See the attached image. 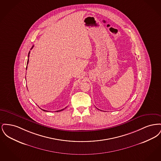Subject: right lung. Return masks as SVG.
<instances>
[{
    "label": "right lung",
    "mask_w": 161,
    "mask_h": 161,
    "mask_svg": "<svg viewBox=\"0 0 161 161\" xmlns=\"http://www.w3.org/2000/svg\"><path fill=\"white\" fill-rule=\"evenodd\" d=\"M32 47H33V46L32 47ZM32 48H31V49H32ZM30 52H29V53H28V58H29V57H30ZM28 61H29V60L28 59V61H27V64H28ZM26 69H27V66H26ZM25 78H26V77H25ZM66 108V107H65L64 108ZM64 108H63V109H61V110H57V111H56V112H60V111H62V110H64ZM42 110H43V109H42ZM43 110V111H45V112H46H46H48V111H47V110Z\"/></svg>",
    "instance_id": "obj_1"
}]
</instances>
